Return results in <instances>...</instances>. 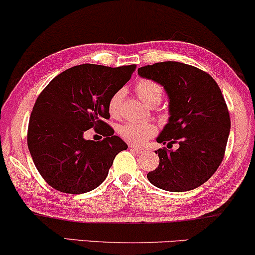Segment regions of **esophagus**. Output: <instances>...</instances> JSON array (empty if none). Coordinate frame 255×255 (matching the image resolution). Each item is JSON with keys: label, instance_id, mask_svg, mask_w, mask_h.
Instances as JSON below:
<instances>
[{"label": "esophagus", "instance_id": "34e87169", "mask_svg": "<svg viewBox=\"0 0 255 255\" xmlns=\"http://www.w3.org/2000/svg\"><path fill=\"white\" fill-rule=\"evenodd\" d=\"M130 150L135 152V153H144V152H145L144 148H140L138 146H132V145H130Z\"/></svg>", "mask_w": 255, "mask_h": 255}]
</instances>
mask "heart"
I'll return each instance as SVG.
<instances>
[{
	"label": "heart",
	"instance_id": "1",
	"mask_svg": "<svg viewBox=\"0 0 255 255\" xmlns=\"http://www.w3.org/2000/svg\"><path fill=\"white\" fill-rule=\"evenodd\" d=\"M134 91L138 97L147 107L154 108L163 99V87L157 82L151 79H140L134 85ZM125 96L124 89L115 91L109 99L108 109L111 116L118 118L122 115V107ZM157 128L151 123H137V122H128L120 128V134L125 141L133 145H143L148 138L156 134Z\"/></svg>",
	"mask_w": 255,
	"mask_h": 255
}]
</instances>
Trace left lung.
<instances>
[{
  "label": "left lung",
  "mask_w": 255,
  "mask_h": 255,
  "mask_svg": "<svg viewBox=\"0 0 255 255\" xmlns=\"http://www.w3.org/2000/svg\"><path fill=\"white\" fill-rule=\"evenodd\" d=\"M141 77L161 84L167 92L170 118L157 141L159 165L147 173L152 185L185 192L210 179L224 159L231 118L217 82L207 72L179 62H160L138 69Z\"/></svg>",
  "instance_id": "1"
}]
</instances>
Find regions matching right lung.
I'll list each match as a JSON object with an SVG mask.
<instances>
[{
    "instance_id": "add662e5",
    "label": "right lung",
    "mask_w": 255,
    "mask_h": 255,
    "mask_svg": "<svg viewBox=\"0 0 255 255\" xmlns=\"http://www.w3.org/2000/svg\"><path fill=\"white\" fill-rule=\"evenodd\" d=\"M135 67L76 65L56 76L39 94L26 139L36 168L55 190L81 194L98 187L115 157L128 148L105 120L110 118L111 95L123 88ZM92 127L101 128L103 141L84 139V132Z\"/></svg>"
}]
</instances>
